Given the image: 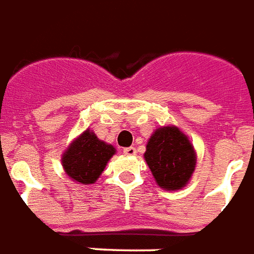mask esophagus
Returning <instances> with one entry per match:
<instances>
[{
	"label": "esophagus",
	"instance_id": "obj_1",
	"mask_svg": "<svg viewBox=\"0 0 254 254\" xmlns=\"http://www.w3.org/2000/svg\"><path fill=\"white\" fill-rule=\"evenodd\" d=\"M123 153H125L126 155H135L136 154V149L132 147V146H131V147H125V149H123Z\"/></svg>",
	"mask_w": 254,
	"mask_h": 254
}]
</instances>
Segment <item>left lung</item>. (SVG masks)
I'll use <instances>...</instances> for the list:
<instances>
[{
	"mask_svg": "<svg viewBox=\"0 0 254 254\" xmlns=\"http://www.w3.org/2000/svg\"><path fill=\"white\" fill-rule=\"evenodd\" d=\"M145 160L157 184L168 190L186 186L196 165L193 147L176 127L158 128L151 135L146 146Z\"/></svg>",
	"mask_w": 254,
	"mask_h": 254,
	"instance_id": "left-lung-1",
	"label": "left lung"
}]
</instances>
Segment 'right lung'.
<instances>
[{
    "label": "right lung",
    "instance_id": "1",
    "mask_svg": "<svg viewBox=\"0 0 254 254\" xmlns=\"http://www.w3.org/2000/svg\"><path fill=\"white\" fill-rule=\"evenodd\" d=\"M114 154V146L101 142L92 131L86 129L64 153L62 164L74 181L93 184Z\"/></svg>",
    "mask_w": 254,
    "mask_h": 254
}]
</instances>
